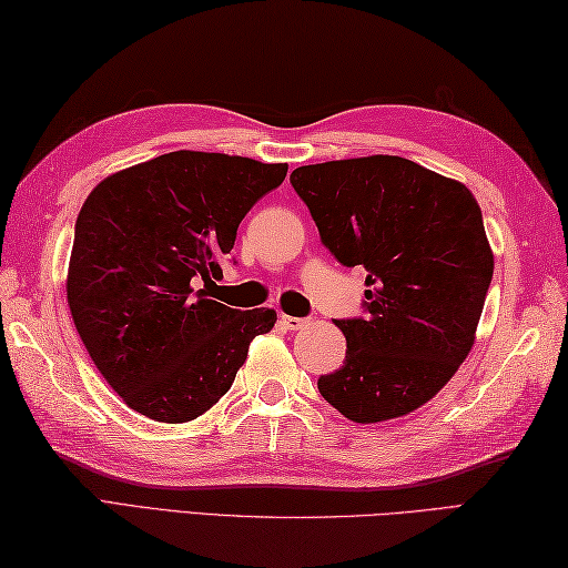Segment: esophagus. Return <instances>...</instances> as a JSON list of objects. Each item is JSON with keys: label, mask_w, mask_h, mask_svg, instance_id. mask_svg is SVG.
Segmentation results:
<instances>
[{"label": "esophagus", "mask_w": 568, "mask_h": 568, "mask_svg": "<svg viewBox=\"0 0 568 568\" xmlns=\"http://www.w3.org/2000/svg\"><path fill=\"white\" fill-rule=\"evenodd\" d=\"M281 322H283V327H285V329H291V332L303 329L305 324H307V320H303V317H291V315H283V317H281Z\"/></svg>", "instance_id": "obj_1"}]
</instances>
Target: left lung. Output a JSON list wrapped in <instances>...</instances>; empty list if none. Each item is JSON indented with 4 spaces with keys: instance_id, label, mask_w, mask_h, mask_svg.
<instances>
[{
    "instance_id": "left-lung-1",
    "label": "left lung",
    "mask_w": 568,
    "mask_h": 568,
    "mask_svg": "<svg viewBox=\"0 0 568 568\" xmlns=\"http://www.w3.org/2000/svg\"><path fill=\"white\" fill-rule=\"evenodd\" d=\"M291 183L332 256L366 268V315L336 320L346 358L322 397L361 425L413 413L476 339L493 277L476 197L400 155L303 165Z\"/></svg>"
}]
</instances>
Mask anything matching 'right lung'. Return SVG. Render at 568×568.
<instances>
[{"label":"right lung","instance_id":"1","mask_svg":"<svg viewBox=\"0 0 568 568\" xmlns=\"http://www.w3.org/2000/svg\"><path fill=\"white\" fill-rule=\"evenodd\" d=\"M285 163L173 151L119 171L75 222L68 305L94 366L124 403L155 422H190L232 388L248 344L275 310H232L200 280L222 275L236 229Z\"/></svg>","mask_w":568,"mask_h":568}]
</instances>
